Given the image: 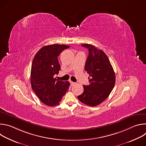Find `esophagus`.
Returning <instances> with one entry per match:
<instances>
[{
    "instance_id": "esophagus-1",
    "label": "esophagus",
    "mask_w": 146,
    "mask_h": 146,
    "mask_svg": "<svg viewBox=\"0 0 146 146\" xmlns=\"http://www.w3.org/2000/svg\"><path fill=\"white\" fill-rule=\"evenodd\" d=\"M70 82L71 86H74L76 84V82H74L72 81H70Z\"/></svg>"
}]
</instances>
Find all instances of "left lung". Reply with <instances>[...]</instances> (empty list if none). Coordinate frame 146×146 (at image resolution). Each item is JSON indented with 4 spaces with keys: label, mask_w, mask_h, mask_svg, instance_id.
Here are the masks:
<instances>
[{
    "label": "left lung",
    "mask_w": 146,
    "mask_h": 146,
    "mask_svg": "<svg viewBox=\"0 0 146 146\" xmlns=\"http://www.w3.org/2000/svg\"><path fill=\"white\" fill-rule=\"evenodd\" d=\"M88 49L85 70L89 74L90 84L83 86L84 92L78 100L90 106H96L105 100L113 90L115 76L110 62L102 50L89 44L81 45Z\"/></svg>",
    "instance_id": "obj_1"
}]
</instances>
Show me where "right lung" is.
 <instances>
[{
	"label": "right lung",
	"mask_w": 146,
	"mask_h": 146,
	"mask_svg": "<svg viewBox=\"0 0 146 146\" xmlns=\"http://www.w3.org/2000/svg\"><path fill=\"white\" fill-rule=\"evenodd\" d=\"M70 46L54 44L41 48L32 64L31 82L40 101L49 106L58 105L69 90L70 82L54 77L60 69L58 56Z\"/></svg>",
	"instance_id": "right-lung-1"
}]
</instances>
